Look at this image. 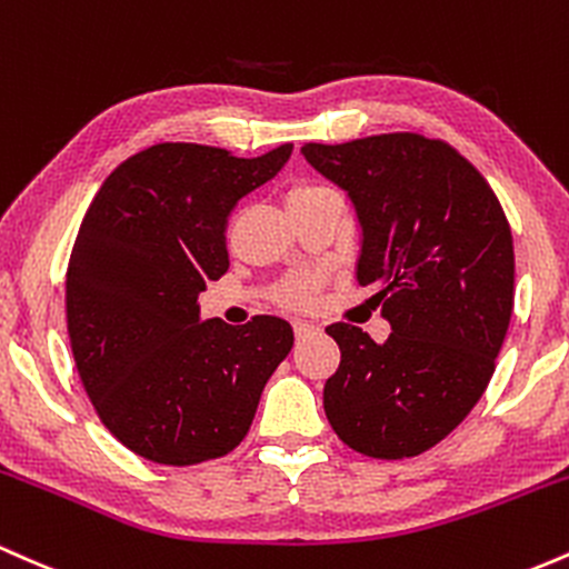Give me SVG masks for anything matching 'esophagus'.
Listing matches in <instances>:
<instances>
[{
    "label": "esophagus",
    "mask_w": 569,
    "mask_h": 569,
    "mask_svg": "<svg viewBox=\"0 0 569 569\" xmlns=\"http://www.w3.org/2000/svg\"><path fill=\"white\" fill-rule=\"evenodd\" d=\"M292 330H296L298 338H306V336H315L319 328H317L315 322H306V319H296V322H292Z\"/></svg>",
    "instance_id": "esophagus-1"
}]
</instances>
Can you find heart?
I'll return each instance as SVG.
<instances>
[{"mask_svg":"<svg viewBox=\"0 0 569 569\" xmlns=\"http://www.w3.org/2000/svg\"><path fill=\"white\" fill-rule=\"evenodd\" d=\"M319 193H330L328 188L322 184H296V188L287 193V201L296 199H309V196H319ZM315 279H296L290 287H287V301L290 303H309L311 296H315Z\"/></svg>","mask_w":569,"mask_h":569,"instance_id":"b5f03b06","label":"heart"}]
</instances>
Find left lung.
I'll return each instance as SVG.
<instances>
[{
  "label": "left lung",
  "mask_w": 569,
  "mask_h": 569,
  "mask_svg": "<svg viewBox=\"0 0 569 569\" xmlns=\"http://www.w3.org/2000/svg\"><path fill=\"white\" fill-rule=\"evenodd\" d=\"M347 193L360 226L357 282L376 287L392 333L328 336L341 366L325 381L336 436L379 459L432 449L481 400L513 311V236L473 163L440 139L379 133L303 144Z\"/></svg>",
  "instance_id": "1"
}]
</instances>
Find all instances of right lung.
<instances>
[{"label": "right lung", "instance_id": "right-lung-1", "mask_svg": "<svg viewBox=\"0 0 569 569\" xmlns=\"http://www.w3.org/2000/svg\"><path fill=\"white\" fill-rule=\"evenodd\" d=\"M292 144L236 158L163 142L131 156L88 207L67 271V322L88 398L133 455L196 465L233 451L292 349L287 319H201L228 271L226 220L279 174Z\"/></svg>", "mask_w": 569, "mask_h": 569}]
</instances>
